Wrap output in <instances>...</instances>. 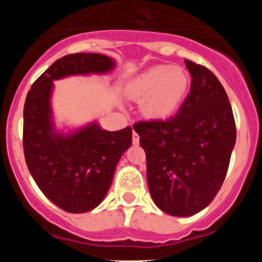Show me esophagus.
Returning a JSON list of instances; mask_svg holds the SVG:
<instances>
[{
  "label": "esophagus",
  "instance_id": "obj_1",
  "mask_svg": "<svg viewBox=\"0 0 262 262\" xmlns=\"http://www.w3.org/2000/svg\"><path fill=\"white\" fill-rule=\"evenodd\" d=\"M139 139H140V138H139V135L135 133V131H134V133H133V143H134V144H139Z\"/></svg>",
  "mask_w": 262,
  "mask_h": 262
}]
</instances>
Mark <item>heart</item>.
I'll return each mask as SVG.
<instances>
[{"label":"heart","mask_w":262,"mask_h":262,"mask_svg":"<svg viewBox=\"0 0 262 262\" xmlns=\"http://www.w3.org/2000/svg\"><path fill=\"white\" fill-rule=\"evenodd\" d=\"M189 88V76L177 67L156 66L143 72L127 86L131 98L142 101V111L152 119L173 114Z\"/></svg>","instance_id":"1"}]
</instances>
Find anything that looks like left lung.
<instances>
[{
	"mask_svg": "<svg viewBox=\"0 0 262 262\" xmlns=\"http://www.w3.org/2000/svg\"><path fill=\"white\" fill-rule=\"evenodd\" d=\"M185 64L191 85L180 111L134 126L147 156L152 200L173 216H191L211 203L236 142L232 107L216 76L190 60Z\"/></svg>",
	"mask_w": 262,
	"mask_h": 262,
	"instance_id": "8db88e82",
	"label": "left lung"
}]
</instances>
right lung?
Returning a JSON list of instances; mask_svg holds the SVG:
<instances>
[{"instance_id": "1", "label": "right lung", "mask_w": 262, "mask_h": 262, "mask_svg": "<svg viewBox=\"0 0 262 262\" xmlns=\"http://www.w3.org/2000/svg\"><path fill=\"white\" fill-rule=\"evenodd\" d=\"M115 61L101 53H72L56 60L32 84L23 108V151L43 194L61 210L81 214L102 202L133 129L106 131L98 122L64 134L53 122V81L68 76L105 75Z\"/></svg>"}]
</instances>
